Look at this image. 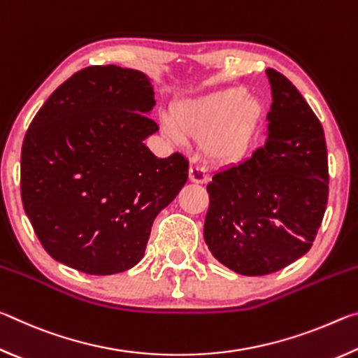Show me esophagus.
<instances>
[{"label":"esophagus","mask_w":358,"mask_h":358,"mask_svg":"<svg viewBox=\"0 0 358 358\" xmlns=\"http://www.w3.org/2000/svg\"><path fill=\"white\" fill-rule=\"evenodd\" d=\"M189 181H192V183L205 185V183H208V177L201 171V169L191 167L189 169Z\"/></svg>","instance_id":"obj_1"}]
</instances>
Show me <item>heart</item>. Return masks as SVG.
<instances>
[{
  "label": "heart",
  "mask_w": 358,
  "mask_h": 358,
  "mask_svg": "<svg viewBox=\"0 0 358 358\" xmlns=\"http://www.w3.org/2000/svg\"><path fill=\"white\" fill-rule=\"evenodd\" d=\"M264 113V102L246 88H224L175 104L164 131L177 142L202 138L201 150L207 159L230 162L250 147Z\"/></svg>",
  "instance_id": "obj_1"
}]
</instances>
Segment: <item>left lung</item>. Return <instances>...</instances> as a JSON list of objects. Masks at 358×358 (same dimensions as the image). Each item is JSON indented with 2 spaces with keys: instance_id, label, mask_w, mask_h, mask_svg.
<instances>
[{
  "instance_id": "1",
  "label": "left lung",
  "mask_w": 358,
  "mask_h": 358,
  "mask_svg": "<svg viewBox=\"0 0 358 358\" xmlns=\"http://www.w3.org/2000/svg\"><path fill=\"white\" fill-rule=\"evenodd\" d=\"M268 134L250 159L207 185L203 238L235 273L262 276L310 251L329 199V162L320 121L292 83L266 69Z\"/></svg>"
}]
</instances>
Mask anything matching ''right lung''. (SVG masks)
<instances>
[{
  "instance_id": "1",
  "label": "right lung",
  "mask_w": 358,
  "mask_h": 358,
  "mask_svg": "<svg viewBox=\"0 0 358 358\" xmlns=\"http://www.w3.org/2000/svg\"><path fill=\"white\" fill-rule=\"evenodd\" d=\"M150 78L90 66L52 93L23 138L22 202L50 256L88 275L141 262L151 226L187 180V159L156 157Z\"/></svg>"
}]
</instances>
